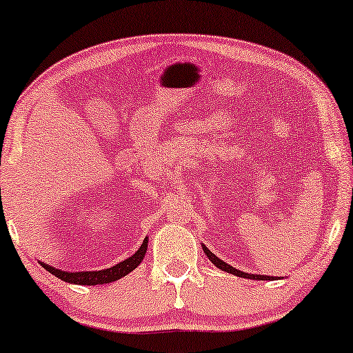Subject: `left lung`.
<instances>
[{"instance_id":"1","label":"left lung","mask_w":353,"mask_h":353,"mask_svg":"<svg viewBox=\"0 0 353 353\" xmlns=\"http://www.w3.org/2000/svg\"><path fill=\"white\" fill-rule=\"evenodd\" d=\"M203 246V251H205V254H207L208 256V259H210V262L211 263H214L216 267H218L219 270H222V271H227V273H232V274H235V276H238V278H248V279H257V281H270V279H273V278H270V276H262V274H248V273H243V271H240V270H236V268H233V267H230L229 263H225L224 260H221V259H218L214 256L213 252L210 251V249L205 246V245H202Z\"/></svg>"}]
</instances>
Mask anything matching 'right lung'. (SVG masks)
I'll return each mask as SVG.
<instances>
[{
  "mask_svg": "<svg viewBox=\"0 0 353 353\" xmlns=\"http://www.w3.org/2000/svg\"><path fill=\"white\" fill-rule=\"evenodd\" d=\"M146 246H148V238H145L142 246L139 248V251L135 252L132 257L113 265L112 268L101 270V271H79V273H68V271L53 268L47 263L41 262V265L48 271V273H52L53 276H57V278H59L61 281H66V283H70V284H80V285L108 284V283H113V281L121 279L123 276H126L128 273H131L132 270L137 268L139 263L142 262L145 257Z\"/></svg>",
  "mask_w": 353,
  "mask_h": 353,
  "instance_id": "obj_1",
  "label": "right lung"
}]
</instances>
